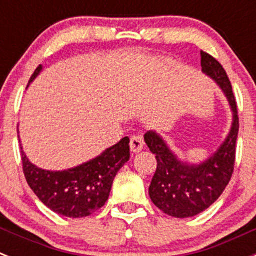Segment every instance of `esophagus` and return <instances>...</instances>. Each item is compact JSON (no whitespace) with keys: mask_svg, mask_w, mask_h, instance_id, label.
<instances>
[{"mask_svg":"<svg viewBox=\"0 0 256 256\" xmlns=\"http://www.w3.org/2000/svg\"><path fill=\"white\" fill-rule=\"evenodd\" d=\"M130 151L133 154H137L144 148V137L142 134H134L130 137Z\"/></svg>","mask_w":256,"mask_h":256,"instance_id":"obj_1","label":"esophagus"}]
</instances>
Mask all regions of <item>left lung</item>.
<instances>
[{
    "label": "left lung",
    "mask_w": 256,
    "mask_h": 256,
    "mask_svg": "<svg viewBox=\"0 0 256 256\" xmlns=\"http://www.w3.org/2000/svg\"><path fill=\"white\" fill-rule=\"evenodd\" d=\"M201 72L216 83L232 112V123L226 138L206 159L191 162L174 152L160 133L148 130L144 142L158 160L148 187L151 201L174 218L195 216L222 195L234 173L238 116L232 86L226 70L216 58L201 51Z\"/></svg>",
    "instance_id": "8db88e82"
}]
</instances>
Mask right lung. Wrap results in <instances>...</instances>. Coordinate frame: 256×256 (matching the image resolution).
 Here are the masks:
<instances>
[{"instance_id": "1", "label": "right lung", "mask_w": 256, "mask_h": 256, "mask_svg": "<svg viewBox=\"0 0 256 256\" xmlns=\"http://www.w3.org/2000/svg\"><path fill=\"white\" fill-rule=\"evenodd\" d=\"M42 70L44 66L40 65L29 79V84ZM20 150L22 172L37 198L60 216L83 218L104 206L108 198L115 176L130 160V138L123 137L119 142L105 148L100 155L62 170L40 168L26 158L22 144Z\"/></svg>"}]
</instances>
